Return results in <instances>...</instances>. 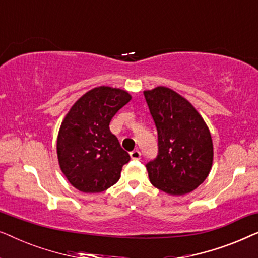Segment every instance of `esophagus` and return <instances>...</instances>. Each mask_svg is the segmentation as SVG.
I'll return each mask as SVG.
<instances>
[{"label":"esophagus","mask_w":258,"mask_h":258,"mask_svg":"<svg viewBox=\"0 0 258 258\" xmlns=\"http://www.w3.org/2000/svg\"><path fill=\"white\" fill-rule=\"evenodd\" d=\"M130 157L133 158V160H140L141 158V151L140 150H133L132 153H130Z\"/></svg>","instance_id":"esophagus-1"}]
</instances>
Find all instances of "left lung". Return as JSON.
I'll list each match as a JSON object with an SVG mask.
<instances>
[{"instance_id": "obj_1", "label": "left lung", "mask_w": 258, "mask_h": 258, "mask_svg": "<svg viewBox=\"0 0 258 258\" xmlns=\"http://www.w3.org/2000/svg\"><path fill=\"white\" fill-rule=\"evenodd\" d=\"M157 129L158 153L146 164L151 184L170 195L192 191L209 175L213 140L191 103L176 91L157 87L144 91Z\"/></svg>"}]
</instances>
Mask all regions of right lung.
<instances>
[{"label":"right lung","instance_id":"right-lung-1","mask_svg":"<svg viewBox=\"0 0 258 258\" xmlns=\"http://www.w3.org/2000/svg\"><path fill=\"white\" fill-rule=\"evenodd\" d=\"M132 100L124 90L94 88L73 105L63 119L57 137V157L70 184L82 192H101L121 177L130 161L109 123Z\"/></svg>","mask_w":258,"mask_h":258}]
</instances>
